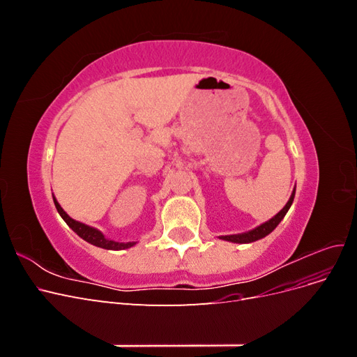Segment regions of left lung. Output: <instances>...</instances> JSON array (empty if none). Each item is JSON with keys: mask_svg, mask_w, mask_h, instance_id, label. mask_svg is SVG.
Wrapping results in <instances>:
<instances>
[{"mask_svg": "<svg viewBox=\"0 0 357 357\" xmlns=\"http://www.w3.org/2000/svg\"><path fill=\"white\" fill-rule=\"evenodd\" d=\"M295 190H296V186H295L294 192H291V195H290L289 201L286 202L284 207L280 210L274 215V218L269 219L268 222L256 226V228L252 229V231H247V232H243V234H234V235H222V236H219V238L225 240V241H229V243H236V244H248V243H253V241H257V240L264 238V236H266L268 234H271L277 228L278 223L284 219V215L289 211L291 202H294Z\"/></svg>", "mask_w": 357, "mask_h": 357, "instance_id": "8db88e82", "label": "left lung"}]
</instances>
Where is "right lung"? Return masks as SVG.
<instances>
[{
    "label": "right lung",
    "instance_id": "obj_1",
    "mask_svg": "<svg viewBox=\"0 0 357 357\" xmlns=\"http://www.w3.org/2000/svg\"><path fill=\"white\" fill-rule=\"evenodd\" d=\"M53 202H55V207L59 213L61 218L66 220V223L70 226V228L77 234L80 238H83L84 241H88L89 244H93L96 247H101V248H107V250H125V248H129L137 244V241H129V243H119L110 238H105V235L96 228H92L89 225H84L82 222H77L71 219L70 215L63 211V208L59 205V202L56 201V198L53 197Z\"/></svg>",
    "mask_w": 357,
    "mask_h": 357
}]
</instances>
